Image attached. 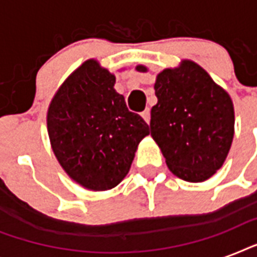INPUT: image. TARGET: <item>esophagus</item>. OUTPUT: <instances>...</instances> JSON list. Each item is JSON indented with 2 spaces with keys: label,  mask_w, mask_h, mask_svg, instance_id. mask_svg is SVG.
<instances>
[{
  "label": "esophagus",
  "mask_w": 257,
  "mask_h": 257,
  "mask_svg": "<svg viewBox=\"0 0 257 257\" xmlns=\"http://www.w3.org/2000/svg\"><path fill=\"white\" fill-rule=\"evenodd\" d=\"M141 117L144 118L147 124H149V122H151V109H149V108L145 109L144 112L141 113Z\"/></svg>",
  "instance_id": "1"
}]
</instances>
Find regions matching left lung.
Here are the masks:
<instances>
[{"instance_id": "1", "label": "left lung", "mask_w": 257, "mask_h": 257, "mask_svg": "<svg viewBox=\"0 0 257 257\" xmlns=\"http://www.w3.org/2000/svg\"><path fill=\"white\" fill-rule=\"evenodd\" d=\"M139 72L147 66L137 65ZM157 104L151 110V136L175 176L205 181L221 168L235 133L229 94L200 65L183 60L155 82Z\"/></svg>"}]
</instances>
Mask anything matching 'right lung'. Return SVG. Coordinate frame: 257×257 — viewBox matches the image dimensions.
<instances>
[{"label": "right lung", "mask_w": 257, "mask_h": 257, "mask_svg": "<svg viewBox=\"0 0 257 257\" xmlns=\"http://www.w3.org/2000/svg\"><path fill=\"white\" fill-rule=\"evenodd\" d=\"M114 82V74L88 60L64 81L48 109V135L58 163L90 191L118 185L149 135L148 124L129 112Z\"/></svg>", "instance_id": "add662e5"}]
</instances>
